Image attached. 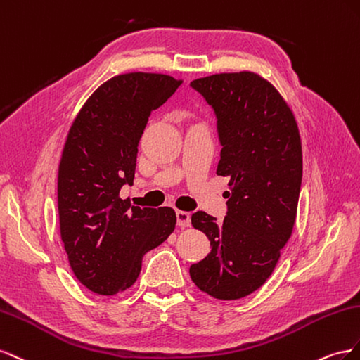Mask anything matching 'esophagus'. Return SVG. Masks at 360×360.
Here are the masks:
<instances>
[{"instance_id":"obj_1","label":"esophagus","mask_w":360,"mask_h":360,"mask_svg":"<svg viewBox=\"0 0 360 360\" xmlns=\"http://www.w3.org/2000/svg\"><path fill=\"white\" fill-rule=\"evenodd\" d=\"M176 223L179 228H188L191 224V215L187 211H176Z\"/></svg>"}]
</instances>
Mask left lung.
<instances>
[{"label":"left lung","mask_w":360,"mask_h":360,"mask_svg":"<svg viewBox=\"0 0 360 360\" xmlns=\"http://www.w3.org/2000/svg\"><path fill=\"white\" fill-rule=\"evenodd\" d=\"M217 119V174L229 178L221 223L198 211L194 228L211 252L190 266L198 288L219 300L252 294L271 276L295 223L302 187V141L288 104L253 72L194 79Z\"/></svg>","instance_id":"8db88e82"}]
</instances>
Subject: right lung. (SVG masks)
<instances>
[{
	"label": "right lung",
	"mask_w": 360,
	"mask_h": 360,
	"mask_svg": "<svg viewBox=\"0 0 360 360\" xmlns=\"http://www.w3.org/2000/svg\"><path fill=\"white\" fill-rule=\"evenodd\" d=\"M182 81L131 72L98 87L72 123L58 166V217L70 269L87 290L112 295L137 281L145 253L176 224L169 207H132L139 143L150 112Z\"/></svg>",
	"instance_id": "1"
}]
</instances>
